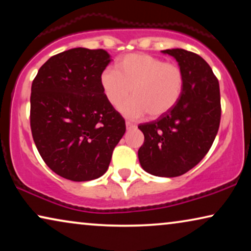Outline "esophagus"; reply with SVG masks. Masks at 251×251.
Returning <instances> with one entry per match:
<instances>
[{
	"label": "esophagus",
	"instance_id": "esophagus-1",
	"mask_svg": "<svg viewBox=\"0 0 251 251\" xmlns=\"http://www.w3.org/2000/svg\"><path fill=\"white\" fill-rule=\"evenodd\" d=\"M126 129H132V128H135V126H136L132 122H130V121H126Z\"/></svg>",
	"mask_w": 251,
	"mask_h": 251
}]
</instances>
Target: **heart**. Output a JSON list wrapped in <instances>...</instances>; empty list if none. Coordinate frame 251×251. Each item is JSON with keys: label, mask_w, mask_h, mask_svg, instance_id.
Listing matches in <instances>:
<instances>
[{"label": "heart", "mask_w": 251, "mask_h": 251, "mask_svg": "<svg viewBox=\"0 0 251 251\" xmlns=\"http://www.w3.org/2000/svg\"><path fill=\"white\" fill-rule=\"evenodd\" d=\"M100 85L109 104L118 107L128 118H160L170 112L183 94L185 77L177 64L164 63L147 53H130L116 61V71L105 68Z\"/></svg>", "instance_id": "b5f03b06"}]
</instances>
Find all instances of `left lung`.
<instances>
[{
    "mask_svg": "<svg viewBox=\"0 0 251 251\" xmlns=\"http://www.w3.org/2000/svg\"><path fill=\"white\" fill-rule=\"evenodd\" d=\"M162 52L179 64L184 90L170 112L138 126L144 133L138 157L149 174L177 177L197 166L210 150L221 123V92L211 67L199 54L184 49Z\"/></svg>",
    "mask_w": 251,
    "mask_h": 251,
    "instance_id": "8db88e82",
    "label": "left lung"
}]
</instances>
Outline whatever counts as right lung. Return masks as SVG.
<instances>
[{
  "label": "right lung",
  "instance_id": "add662e5",
  "mask_svg": "<svg viewBox=\"0 0 251 251\" xmlns=\"http://www.w3.org/2000/svg\"><path fill=\"white\" fill-rule=\"evenodd\" d=\"M111 61L102 49L74 48L54 54L33 80L30 129L53 173L88 181L108 169L126 121L102 92L100 74Z\"/></svg>",
  "mask_w": 251,
  "mask_h": 251
}]
</instances>
